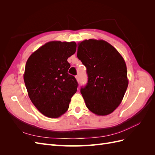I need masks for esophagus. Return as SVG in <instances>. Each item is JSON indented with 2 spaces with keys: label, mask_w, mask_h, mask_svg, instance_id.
<instances>
[{
  "label": "esophagus",
  "mask_w": 155,
  "mask_h": 155,
  "mask_svg": "<svg viewBox=\"0 0 155 155\" xmlns=\"http://www.w3.org/2000/svg\"><path fill=\"white\" fill-rule=\"evenodd\" d=\"M76 80L78 81H79V75H77V76H76Z\"/></svg>",
  "instance_id": "1"
}]
</instances>
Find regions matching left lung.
<instances>
[{
  "instance_id": "1",
  "label": "left lung",
  "mask_w": 155,
  "mask_h": 155,
  "mask_svg": "<svg viewBox=\"0 0 155 155\" xmlns=\"http://www.w3.org/2000/svg\"><path fill=\"white\" fill-rule=\"evenodd\" d=\"M77 56L87 67L88 83L81 88L87 107L97 116L110 114L121 104L128 87L123 57L107 41L92 39L78 43Z\"/></svg>"
}]
</instances>
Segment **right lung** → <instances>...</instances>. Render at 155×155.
<instances>
[{
  "instance_id": "obj_1",
  "label": "right lung",
  "mask_w": 155,
  "mask_h": 155,
  "mask_svg": "<svg viewBox=\"0 0 155 155\" xmlns=\"http://www.w3.org/2000/svg\"><path fill=\"white\" fill-rule=\"evenodd\" d=\"M75 42L50 41L28 59L24 81L30 100L40 112L58 118L66 112L78 82L68 74L67 59L76 50Z\"/></svg>"
}]
</instances>
